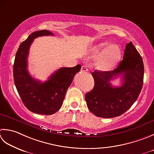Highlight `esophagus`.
Instances as JSON below:
<instances>
[{"label": "esophagus", "mask_w": 154, "mask_h": 154, "mask_svg": "<svg viewBox=\"0 0 154 154\" xmlns=\"http://www.w3.org/2000/svg\"><path fill=\"white\" fill-rule=\"evenodd\" d=\"M81 71H83V72H85V71H88V67H87V66L83 65L82 67H81Z\"/></svg>", "instance_id": "obj_1"}]
</instances>
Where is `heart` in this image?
<instances>
[{
	"label": "heart",
	"instance_id": "heart-1",
	"mask_svg": "<svg viewBox=\"0 0 154 154\" xmlns=\"http://www.w3.org/2000/svg\"><path fill=\"white\" fill-rule=\"evenodd\" d=\"M99 48L101 50V53L98 58L97 64L101 69H109L115 66L121 59L122 51L118 45L101 43Z\"/></svg>",
	"mask_w": 154,
	"mask_h": 154
}]
</instances>
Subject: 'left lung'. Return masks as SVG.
<instances>
[{
	"label": "left lung",
	"instance_id": "obj_1",
	"mask_svg": "<svg viewBox=\"0 0 154 154\" xmlns=\"http://www.w3.org/2000/svg\"><path fill=\"white\" fill-rule=\"evenodd\" d=\"M95 85L87 93V107L95 116L112 118L128 111L139 97L143 86L144 66L142 58L134 46L128 43L122 61L113 71H95L91 73ZM119 75L122 85L113 87L110 81Z\"/></svg>",
	"mask_w": 154,
	"mask_h": 154
}]
</instances>
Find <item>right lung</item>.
<instances>
[{
  "label": "right lung",
  "mask_w": 154,
  "mask_h": 154,
  "mask_svg": "<svg viewBox=\"0 0 154 154\" xmlns=\"http://www.w3.org/2000/svg\"><path fill=\"white\" fill-rule=\"evenodd\" d=\"M49 35H54L47 30L31 33L20 45L13 65L14 85L21 100L29 110L41 115H52L59 110L66 91L75 74L81 68V65L73 67L60 68L43 83L30 75L27 69L29 48L34 38Z\"/></svg>",
  "instance_id": "obj_1"
}]
</instances>
